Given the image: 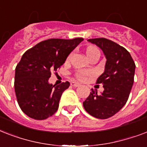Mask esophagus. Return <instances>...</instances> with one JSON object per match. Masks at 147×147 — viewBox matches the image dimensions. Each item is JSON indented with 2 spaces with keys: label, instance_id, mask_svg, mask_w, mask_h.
Instances as JSON below:
<instances>
[{
  "label": "esophagus",
  "instance_id": "34e87169",
  "mask_svg": "<svg viewBox=\"0 0 147 147\" xmlns=\"http://www.w3.org/2000/svg\"><path fill=\"white\" fill-rule=\"evenodd\" d=\"M71 86H73V87H78V86H80V84L78 82H71Z\"/></svg>",
  "mask_w": 147,
  "mask_h": 147
}]
</instances>
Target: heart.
I'll list each match as a JSON object with an SVG mask.
<instances>
[{"label":"heart","mask_w":147,"mask_h":147,"mask_svg":"<svg viewBox=\"0 0 147 147\" xmlns=\"http://www.w3.org/2000/svg\"><path fill=\"white\" fill-rule=\"evenodd\" d=\"M99 53V50H98V48L94 47H90L87 49L86 51V53H87L88 57L90 58L92 55H94V53ZM89 75V71H86V70H78L76 71V73L75 74V76L78 80L83 81L85 80L86 77Z\"/></svg>","instance_id":"1"}]
</instances>
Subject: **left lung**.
<instances>
[{"mask_svg":"<svg viewBox=\"0 0 147 147\" xmlns=\"http://www.w3.org/2000/svg\"><path fill=\"white\" fill-rule=\"evenodd\" d=\"M102 49L107 59L104 73L97 79L102 84L104 92L98 94L92 89L83 102L86 111L98 119L114 116L124 106L130 95L134 80V61L125 48L105 38L88 40Z\"/></svg>","mask_w":147,"mask_h":147,"instance_id":"1","label":"left lung"}]
</instances>
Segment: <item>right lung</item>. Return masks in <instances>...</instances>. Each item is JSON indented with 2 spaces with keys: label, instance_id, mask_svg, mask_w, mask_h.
<instances>
[{
  "label": "right lung",
  "instance_id": "right-lung-1",
  "mask_svg": "<svg viewBox=\"0 0 147 147\" xmlns=\"http://www.w3.org/2000/svg\"><path fill=\"white\" fill-rule=\"evenodd\" d=\"M83 40L49 39L26 51L15 69L14 89L17 102L24 114L35 120H45L55 114L61 96L70 85L48 82L67 56Z\"/></svg>",
  "mask_w": 147,
  "mask_h": 147
}]
</instances>
